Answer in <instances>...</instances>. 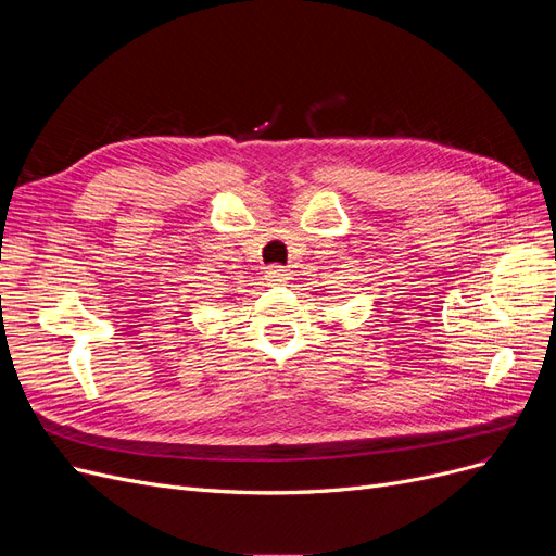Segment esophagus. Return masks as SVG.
I'll list each match as a JSON object with an SVG mask.
<instances>
[{"label":"esophagus","instance_id":"34e87169","mask_svg":"<svg viewBox=\"0 0 556 556\" xmlns=\"http://www.w3.org/2000/svg\"><path fill=\"white\" fill-rule=\"evenodd\" d=\"M266 278L271 280V282H285L288 280V268L285 266H280V264H274V266H268V271H266Z\"/></svg>","mask_w":556,"mask_h":556}]
</instances>
